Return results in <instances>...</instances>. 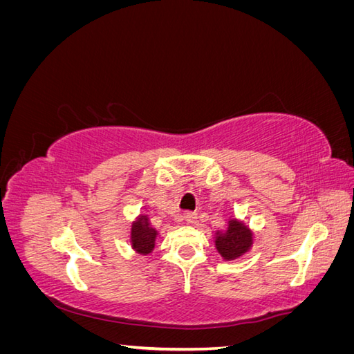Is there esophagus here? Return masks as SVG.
<instances>
[{
  "label": "esophagus",
  "mask_w": 354,
  "mask_h": 354,
  "mask_svg": "<svg viewBox=\"0 0 354 354\" xmlns=\"http://www.w3.org/2000/svg\"><path fill=\"white\" fill-rule=\"evenodd\" d=\"M183 218H185V221H186L187 224H195L198 216H196V212H186L185 216H183Z\"/></svg>",
  "instance_id": "34e87169"
}]
</instances>
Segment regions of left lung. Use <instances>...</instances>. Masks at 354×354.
<instances>
[{
	"label": "left lung",
	"mask_w": 354,
	"mask_h": 354,
	"mask_svg": "<svg viewBox=\"0 0 354 354\" xmlns=\"http://www.w3.org/2000/svg\"><path fill=\"white\" fill-rule=\"evenodd\" d=\"M254 232L236 217L227 220L226 230L214 233V245L224 261H236L248 254L254 245Z\"/></svg>",
	"instance_id": "1"
}]
</instances>
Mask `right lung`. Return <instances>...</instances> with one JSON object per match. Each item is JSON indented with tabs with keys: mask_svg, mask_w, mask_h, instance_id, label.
<instances>
[{
	"mask_svg": "<svg viewBox=\"0 0 354 354\" xmlns=\"http://www.w3.org/2000/svg\"><path fill=\"white\" fill-rule=\"evenodd\" d=\"M159 232L152 227L147 214H138L131 223L130 229V245L134 252L140 255L152 254L156 246V238Z\"/></svg>",
	"mask_w": 354,
	"mask_h": 354,
	"instance_id": "right-lung-1",
	"label": "right lung"
}]
</instances>
